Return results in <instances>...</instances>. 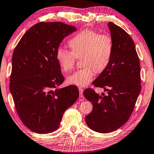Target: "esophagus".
Masks as SVG:
<instances>
[{"mask_svg": "<svg viewBox=\"0 0 154 154\" xmlns=\"http://www.w3.org/2000/svg\"><path fill=\"white\" fill-rule=\"evenodd\" d=\"M79 96L81 98H83V88H79Z\"/></svg>", "mask_w": 154, "mask_h": 154, "instance_id": "esophagus-1", "label": "esophagus"}]
</instances>
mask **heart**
<instances>
[{
    "label": "heart",
    "mask_w": 154,
    "mask_h": 154,
    "mask_svg": "<svg viewBox=\"0 0 154 154\" xmlns=\"http://www.w3.org/2000/svg\"><path fill=\"white\" fill-rule=\"evenodd\" d=\"M71 51L59 48L56 57L60 66L64 72L73 69L77 58L82 56L85 66L67 77L69 84L79 87L89 85L96 72L104 71L111 61L113 54V41L107 35H100L92 30L81 31L69 41Z\"/></svg>",
    "instance_id": "heart-1"
}]
</instances>
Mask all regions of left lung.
<instances>
[{"label": "left lung", "instance_id": "1", "mask_svg": "<svg viewBox=\"0 0 154 154\" xmlns=\"http://www.w3.org/2000/svg\"><path fill=\"white\" fill-rule=\"evenodd\" d=\"M113 54L106 69L94 81L107 94L99 95L91 88L83 92L93 109L85 117L88 126L100 133H109L126 123L133 111L140 85V62L133 40L124 29L109 22Z\"/></svg>", "mask_w": 154, "mask_h": 154}]
</instances>
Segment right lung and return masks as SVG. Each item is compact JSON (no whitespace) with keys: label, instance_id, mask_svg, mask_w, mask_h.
Instances as JSON below:
<instances>
[{"label":"right lung","instance_id":"obj_1","mask_svg":"<svg viewBox=\"0 0 154 154\" xmlns=\"http://www.w3.org/2000/svg\"><path fill=\"white\" fill-rule=\"evenodd\" d=\"M76 28L62 22H40L31 27L14 49L10 92L20 118L28 128L48 134L59 128L64 111L76 102L78 88L58 89L64 81L56 53Z\"/></svg>","mask_w":154,"mask_h":154}]
</instances>
